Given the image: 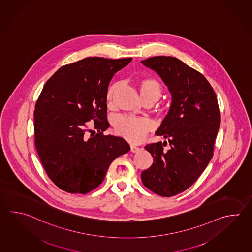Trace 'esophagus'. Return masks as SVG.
<instances>
[{
    "instance_id": "obj_1",
    "label": "esophagus",
    "mask_w": 252,
    "mask_h": 252,
    "mask_svg": "<svg viewBox=\"0 0 252 252\" xmlns=\"http://www.w3.org/2000/svg\"><path fill=\"white\" fill-rule=\"evenodd\" d=\"M130 151L132 152V153H138L140 149H139L137 146H134V145H131L130 146Z\"/></svg>"
}]
</instances>
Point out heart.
Here are the masks:
<instances>
[{"label": "heart", "mask_w": 252, "mask_h": 252, "mask_svg": "<svg viewBox=\"0 0 252 252\" xmlns=\"http://www.w3.org/2000/svg\"><path fill=\"white\" fill-rule=\"evenodd\" d=\"M140 96L144 102L155 103L162 95V88L159 82L152 78H143L136 82ZM118 83H114L108 88L107 102H112L114 94L117 92ZM114 128L117 134L130 143H140L152 129V124L146 119L120 116L114 119Z\"/></svg>", "instance_id": "b5f03b06"}]
</instances>
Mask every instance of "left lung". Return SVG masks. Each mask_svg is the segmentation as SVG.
Listing matches in <instances>:
<instances>
[{
    "instance_id": "obj_1",
    "label": "left lung",
    "mask_w": 252,
    "mask_h": 252,
    "mask_svg": "<svg viewBox=\"0 0 252 252\" xmlns=\"http://www.w3.org/2000/svg\"><path fill=\"white\" fill-rule=\"evenodd\" d=\"M158 73L171 95L170 110L155 134L168 140L144 148L154 157L142 171L144 185L161 196L178 195L193 185L213 157L221 116L206 77L180 59L154 57L141 61Z\"/></svg>"
}]
</instances>
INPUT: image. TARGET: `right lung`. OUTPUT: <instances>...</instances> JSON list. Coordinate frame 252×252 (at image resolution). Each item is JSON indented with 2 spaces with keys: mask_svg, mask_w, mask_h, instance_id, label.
<instances>
[{
  "mask_svg": "<svg viewBox=\"0 0 252 252\" xmlns=\"http://www.w3.org/2000/svg\"><path fill=\"white\" fill-rule=\"evenodd\" d=\"M131 61L84 58L59 68L43 88L34 111L35 144L48 177L63 191L86 194L96 189L114 159L129 152L123 138L103 132L109 126V82ZM90 121L94 123L91 137Z\"/></svg>",
  "mask_w": 252,
  "mask_h": 252,
  "instance_id": "add662e5",
  "label": "right lung"
}]
</instances>
